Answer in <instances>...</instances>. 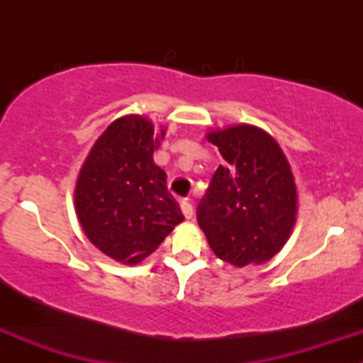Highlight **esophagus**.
Masks as SVG:
<instances>
[{
  "mask_svg": "<svg viewBox=\"0 0 363 363\" xmlns=\"http://www.w3.org/2000/svg\"><path fill=\"white\" fill-rule=\"evenodd\" d=\"M181 211H182V214H184L186 219H191L193 218V212H195V208H193L191 202L184 200V202H181Z\"/></svg>",
  "mask_w": 363,
  "mask_h": 363,
  "instance_id": "esophagus-1",
  "label": "esophagus"
}]
</instances>
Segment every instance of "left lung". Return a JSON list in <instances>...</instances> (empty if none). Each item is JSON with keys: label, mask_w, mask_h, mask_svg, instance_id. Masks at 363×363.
Segmentation results:
<instances>
[{"label": "left lung", "mask_w": 363, "mask_h": 363, "mask_svg": "<svg viewBox=\"0 0 363 363\" xmlns=\"http://www.w3.org/2000/svg\"><path fill=\"white\" fill-rule=\"evenodd\" d=\"M226 163L219 164L196 219L218 258L235 267L263 263L290 237L296 188L286 156L267 131L251 124L211 131Z\"/></svg>", "instance_id": "obj_1"}]
</instances>
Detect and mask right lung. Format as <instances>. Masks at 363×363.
I'll list each match as a JSON object with an SVG mask.
<instances>
[{"label":"right lung","mask_w":363,"mask_h":363,"mask_svg":"<svg viewBox=\"0 0 363 363\" xmlns=\"http://www.w3.org/2000/svg\"><path fill=\"white\" fill-rule=\"evenodd\" d=\"M158 147L151 121L121 117L93 145L77 181V216L87 239L128 265L158 250L184 219L167 174L152 160Z\"/></svg>","instance_id":"1"}]
</instances>
